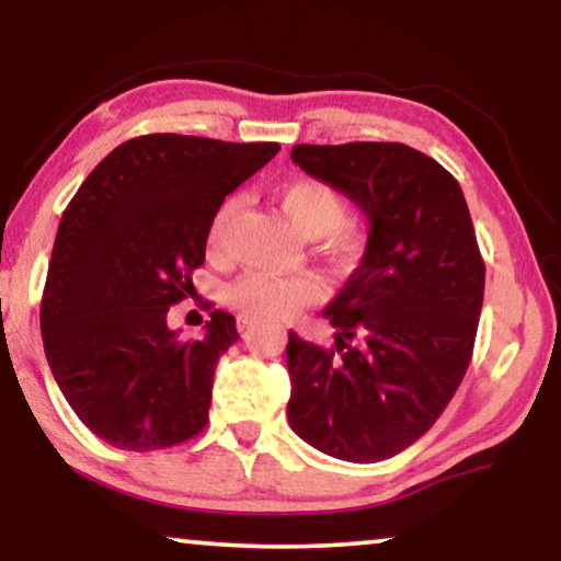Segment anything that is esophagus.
<instances>
[{
    "mask_svg": "<svg viewBox=\"0 0 561 561\" xmlns=\"http://www.w3.org/2000/svg\"><path fill=\"white\" fill-rule=\"evenodd\" d=\"M252 329V319L250 317H237V332L248 334Z\"/></svg>",
    "mask_w": 561,
    "mask_h": 561,
    "instance_id": "obj_1",
    "label": "esophagus"
}]
</instances>
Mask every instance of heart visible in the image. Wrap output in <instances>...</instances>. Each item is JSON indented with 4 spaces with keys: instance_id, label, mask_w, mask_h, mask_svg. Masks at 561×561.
I'll return each mask as SVG.
<instances>
[{
    "instance_id": "1",
    "label": "heart",
    "mask_w": 561,
    "mask_h": 561,
    "mask_svg": "<svg viewBox=\"0 0 561 561\" xmlns=\"http://www.w3.org/2000/svg\"><path fill=\"white\" fill-rule=\"evenodd\" d=\"M278 206L286 214L290 227L304 237L329 234V252L336 260H352L363 250V234L357 227L342 225L347 217V204L340 191L317 179H298L283 183L278 188ZM240 198L229 196L219 204L206 232L209 255H219L225 250L229 229H232ZM324 288L311 273H273L252 271L229 288V304L244 317L257 319H290L306 306L317 304Z\"/></svg>"
}]
</instances>
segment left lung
I'll use <instances>...</instances> for the list:
<instances>
[{
	"mask_svg": "<svg viewBox=\"0 0 561 561\" xmlns=\"http://www.w3.org/2000/svg\"><path fill=\"white\" fill-rule=\"evenodd\" d=\"M290 160L370 221L363 263L324 309L332 347L288 332V421L370 465L421 439L472 359L485 263L455 175L403 142L294 145Z\"/></svg>",
	"mask_w": 561,
	"mask_h": 561,
	"instance_id": "1",
	"label": "left lung"
}]
</instances>
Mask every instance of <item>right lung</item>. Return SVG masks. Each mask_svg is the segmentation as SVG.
Returning a JSON list of instances; mask_svg holds the SVG:
<instances>
[{"instance_id": "add662e5", "label": "right lung", "mask_w": 561, "mask_h": 561, "mask_svg": "<svg viewBox=\"0 0 561 561\" xmlns=\"http://www.w3.org/2000/svg\"><path fill=\"white\" fill-rule=\"evenodd\" d=\"M278 142L142 135L114 148L60 217L41 332L50 373L76 416L117 449L152 451L209 421L214 370L240 340L211 311L202 340L168 329L194 290L209 221Z\"/></svg>"}]
</instances>
